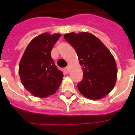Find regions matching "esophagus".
<instances>
[{
  "label": "esophagus",
  "mask_w": 135,
  "mask_h": 135,
  "mask_svg": "<svg viewBox=\"0 0 135 135\" xmlns=\"http://www.w3.org/2000/svg\"><path fill=\"white\" fill-rule=\"evenodd\" d=\"M64 72H65V74H68L69 73V68L68 67H66V68H65V69H64Z\"/></svg>",
  "instance_id": "esophagus-1"
}]
</instances>
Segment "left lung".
<instances>
[{
	"instance_id": "left-lung-1",
	"label": "left lung",
	"mask_w": 135,
	"mask_h": 135,
	"mask_svg": "<svg viewBox=\"0 0 135 135\" xmlns=\"http://www.w3.org/2000/svg\"><path fill=\"white\" fill-rule=\"evenodd\" d=\"M76 51L82 66L83 79L78 84L80 93L86 98L98 100L114 89L117 80V65L105 45L89 32H71L64 36Z\"/></svg>"
}]
</instances>
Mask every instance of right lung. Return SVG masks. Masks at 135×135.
Instances as JSON below:
<instances>
[{
	"label": "right lung",
	"mask_w": 135,
	"mask_h": 135,
	"mask_svg": "<svg viewBox=\"0 0 135 135\" xmlns=\"http://www.w3.org/2000/svg\"><path fill=\"white\" fill-rule=\"evenodd\" d=\"M60 34L45 32L28 44L19 65V75L25 89L36 97H47L59 89L64 74L57 70L51 52Z\"/></svg>",
	"instance_id": "1"
}]
</instances>
